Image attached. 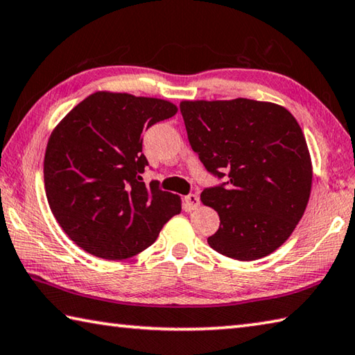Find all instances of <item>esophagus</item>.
I'll return each mask as SVG.
<instances>
[{
  "label": "esophagus",
  "instance_id": "34e87169",
  "mask_svg": "<svg viewBox=\"0 0 355 355\" xmlns=\"http://www.w3.org/2000/svg\"><path fill=\"white\" fill-rule=\"evenodd\" d=\"M184 200H186V205H188L189 209H197L200 206V197L197 194H189Z\"/></svg>",
  "mask_w": 355,
  "mask_h": 355
}]
</instances>
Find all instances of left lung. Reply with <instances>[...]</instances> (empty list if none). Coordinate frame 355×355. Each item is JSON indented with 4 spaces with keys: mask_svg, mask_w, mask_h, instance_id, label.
<instances>
[{
    "mask_svg": "<svg viewBox=\"0 0 355 355\" xmlns=\"http://www.w3.org/2000/svg\"><path fill=\"white\" fill-rule=\"evenodd\" d=\"M180 112L192 150L225 180L200 196L220 217L209 247L237 261L273 253L311 197L312 163L300 124L284 107L243 98L183 101Z\"/></svg>",
    "mask_w": 355,
    "mask_h": 355,
    "instance_id": "1",
    "label": "left lung"
}]
</instances>
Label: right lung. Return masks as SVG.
Instances as JSON below:
<instances>
[{"instance_id": "add662e5", "label": "right lung", "mask_w": 355, "mask_h": 355, "mask_svg": "<svg viewBox=\"0 0 355 355\" xmlns=\"http://www.w3.org/2000/svg\"><path fill=\"white\" fill-rule=\"evenodd\" d=\"M177 113L171 102L98 92L77 104L51 133L44 153V189L62 230L87 253L119 261L157 241L180 214L182 200L149 188L143 132Z\"/></svg>"}]
</instances>
